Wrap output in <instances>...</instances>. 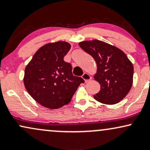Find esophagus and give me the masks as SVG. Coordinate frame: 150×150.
Returning a JSON list of instances; mask_svg holds the SVG:
<instances>
[{
  "mask_svg": "<svg viewBox=\"0 0 150 150\" xmlns=\"http://www.w3.org/2000/svg\"><path fill=\"white\" fill-rule=\"evenodd\" d=\"M82 79L85 80V82H88L89 81L91 80V79H92V77H91L88 73H86L83 74V75H82Z\"/></svg>",
  "mask_w": 150,
  "mask_h": 150,
  "instance_id": "34e87169",
  "label": "esophagus"
}]
</instances>
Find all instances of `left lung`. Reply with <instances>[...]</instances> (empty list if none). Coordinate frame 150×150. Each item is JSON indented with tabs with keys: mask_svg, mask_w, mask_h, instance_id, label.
Masks as SVG:
<instances>
[{
	"mask_svg": "<svg viewBox=\"0 0 150 150\" xmlns=\"http://www.w3.org/2000/svg\"><path fill=\"white\" fill-rule=\"evenodd\" d=\"M78 44L97 63L94 78L101 88L94 95V99L105 104L120 102L132 85L134 69L131 61L120 49L98 39L83 41Z\"/></svg>",
	"mask_w": 150,
	"mask_h": 150,
	"instance_id": "8db88e82",
	"label": "left lung"
}]
</instances>
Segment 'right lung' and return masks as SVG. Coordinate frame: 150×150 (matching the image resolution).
Returning a JSON list of instances; mask_svg holds the SVG:
<instances>
[{
  "label": "right lung",
  "instance_id": "add662e5",
  "mask_svg": "<svg viewBox=\"0 0 150 150\" xmlns=\"http://www.w3.org/2000/svg\"><path fill=\"white\" fill-rule=\"evenodd\" d=\"M68 42L58 41L42 46L26 65L23 82L30 96L44 107L56 109L68 104L85 81L74 76L72 66L64 61Z\"/></svg>",
  "mask_w": 150,
  "mask_h": 150
}]
</instances>
